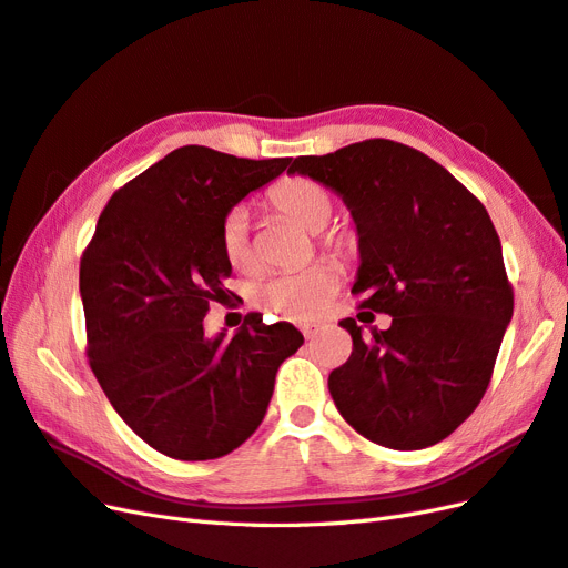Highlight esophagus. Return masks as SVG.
I'll return each mask as SVG.
<instances>
[{
	"instance_id": "esophagus-1",
	"label": "esophagus",
	"mask_w": 568,
	"mask_h": 568,
	"mask_svg": "<svg viewBox=\"0 0 568 568\" xmlns=\"http://www.w3.org/2000/svg\"><path fill=\"white\" fill-rule=\"evenodd\" d=\"M302 333H304V337L306 339H312V337H316L318 335V331H321V323H302Z\"/></svg>"
}]
</instances>
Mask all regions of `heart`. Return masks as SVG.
Wrapping results in <instances>:
<instances>
[{"label":"heart","instance_id":"1","mask_svg":"<svg viewBox=\"0 0 568 568\" xmlns=\"http://www.w3.org/2000/svg\"><path fill=\"white\" fill-rule=\"evenodd\" d=\"M273 204L285 216L304 225L306 231L321 233L333 219V197L331 192L312 178H285L273 190ZM323 242L335 252L347 250V240L343 235H326ZM221 247L233 268L245 271L254 264V250L250 242V214L247 209H233L223 219L221 225ZM339 285V273L331 262H316L306 268L281 273L264 281L256 290V297L271 314L285 318L306 321L318 316L326 310L331 297Z\"/></svg>","mask_w":568,"mask_h":568}]
</instances>
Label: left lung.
<instances>
[{"label": "left lung", "mask_w": 568, "mask_h": 568, "mask_svg": "<svg viewBox=\"0 0 568 568\" xmlns=\"http://www.w3.org/2000/svg\"><path fill=\"white\" fill-rule=\"evenodd\" d=\"M343 197L359 237L354 295L390 314L364 337L354 318L347 364L328 390L347 424L390 449H424L478 407L514 314L501 245L485 206L424 152L364 140L326 156H297Z\"/></svg>", "instance_id": "8db88e82"}]
</instances>
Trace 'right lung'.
<instances>
[{
    "label": "right lung",
    "instance_id": "obj_1",
    "mask_svg": "<svg viewBox=\"0 0 568 568\" xmlns=\"http://www.w3.org/2000/svg\"><path fill=\"white\" fill-rule=\"evenodd\" d=\"M293 159L173 150L123 185L80 258L88 356L111 407L144 443L181 462L240 447L264 420L275 374L304 337L250 314L233 337L204 335L231 262L221 225Z\"/></svg>",
    "mask_w": 568,
    "mask_h": 568
}]
</instances>
